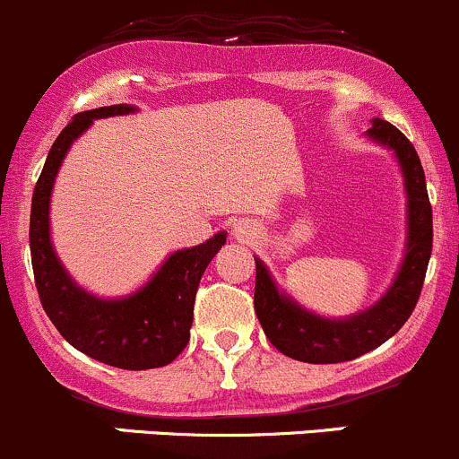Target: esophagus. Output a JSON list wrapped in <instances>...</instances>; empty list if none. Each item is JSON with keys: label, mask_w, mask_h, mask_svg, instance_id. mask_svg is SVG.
I'll list each match as a JSON object with an SVG mask.
<instances>
[{"label": "esophagus", "mask_w": 459, "mask_h": 459, "mask_svg": "<svg viewBox=\"0 0 459 459\" xmlns=\"http://www.w3.org/2000/svg\"><path fill=\"white\" fill-rule=\"evenodd\" d=\"M254 231H256V228L252 223H247V221H238L234 225V236H238V238H252Z\"/></svg>", "instance_id": "1"}]
</instances>
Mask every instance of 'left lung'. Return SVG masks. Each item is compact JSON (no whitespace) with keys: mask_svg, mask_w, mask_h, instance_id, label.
<instances>
[{"mask_svg":"<svg viewBox=\"0 0 459 459\" xmlns=\"http://www.w3.org/2000/svg\"><path fill=\"white\" fill-rule=\"evenodd\" d=\"M369 136L395 150V157L403 165L409 196V243L404 263L391 290L377 305L347 320H327L300 309L296 302L278 294L264 264L256 261L254 309L269 342L294 360L311 365L353 360L398 333L418 305L433 247V212L422 163L413 143L389 121H373Z\"/></svg>","mask_w":459,"mask_h":459,"instance_id":"obj_1","label":"left lung"}]
</instances>
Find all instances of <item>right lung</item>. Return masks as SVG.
Wrapping results in <instances>:
<instances>
[{
  "mask_svg": "<svg viewBox=\"0 0 459 459\" xmlns=\"http://www.w3.org/2000/svg\"><path fill=\"white\" fill-rule=\"evenodd\" d=\"M126 112H132L126 103L79 112L56 136L32 192L30 258L37 294L56 332L94 360L141 371L169 365L190 342L198 282L221 245H225V231L207 243L172 254L157 276L130 299H94L70 281L56 261L48 234V203L56 169L70 143L92 119Z\"/></svg>",
  "mask_w": 459,
  "mask_h": 459,
  "instance_id": "obj_1",
  "label": "right lung"
}]
</instances>
